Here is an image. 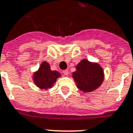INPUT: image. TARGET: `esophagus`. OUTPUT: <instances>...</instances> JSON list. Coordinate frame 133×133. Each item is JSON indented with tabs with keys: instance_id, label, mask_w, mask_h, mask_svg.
Segmentation results:
<instances>
[{
	"instance_id": "esophagus-1",
	"label": "esophagus",
	"mask_w": 133,
	"mask_h": 133,
	"mask_svg": "<svg viewBox=\"0 0 133 133\" xmlns=\"http://www.w3.org/2000/svg\"><path fill=\"white\" fill-rule=\"evenodd\" d=\"M63 73L65 75H68V70H65L63 71Z\"/></svg>"
}]
</instances>
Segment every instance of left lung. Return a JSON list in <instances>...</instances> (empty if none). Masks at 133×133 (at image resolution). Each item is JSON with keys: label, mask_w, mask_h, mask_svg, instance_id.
<instances>
[{"label": "left lung", "mask_w": 133, "mask_h": 133, "mask_svg": "<svg viewBox=\"0 0 133 133\" xmlns=\"http://www.w3.org/2000/svg\"><path fill=\"white\" fill-rule=\"evenodd\" d=\"M72 77L77 88L83 93L97 90L104 81V70L98 63L83 58L75 66Z\"/></svg>", "instance_id": "8db88e82"}]
</instances>
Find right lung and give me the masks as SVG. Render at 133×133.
Instances as JSON below:
<instances>
[{
  "label": "right lung",
  "mask_w": 133,
  "mask_h": 133,
  "mask_svg": "<svg viewBox=\"0 0 133 133\" xmlns=\"http://www.w3.org/2000/svg\"><path fill=\"white\" fill-rule=\"evenodd\" d=\"M61 77V74L57 70H50V64L47 61H43L40 67L33 72V81L40 89H50L54 86L57 79Z\"/></svg>",
  "instance_id": "right-lung-1"
}]
</instances>
